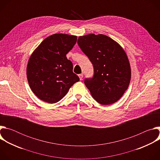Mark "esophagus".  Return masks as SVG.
Listing matches in <instances>:
<instances>
[{
  "mask_svg": "<svg viewBox=\"0 0 160 160\" xmlns=\"http://www.w3.org/2000/svg\"><path fill=\"white\" fill-rule=\"evenodd\" d=\"M78 77H79L80 80H83V74H80V75H78Z\"/></svg>",
  "mask_w": 160,
  "mask_h": 160,
  "instance_id": "esophagus-1",
  "label": "esophagus"
}]
</instances>
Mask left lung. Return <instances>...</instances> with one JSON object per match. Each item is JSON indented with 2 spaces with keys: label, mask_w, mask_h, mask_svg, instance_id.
Segmentation results:
<instances>
[{
  "label": "left lung",
  "mask_w": 160,
  "mask_h": 160,
  "mask_svg": "<svg viewBox=\"0 0 160 160\" xmlns=\"http://www.w3.org/2000/svg\"><path fill=\"white\" fill-rule=\"evenodd\" d=\"M77 43L94 66L93 78L84 82L91 95L102 105L116 102L128 88L131 78L125 50L117 42L103 34L80 36Z\"/></svg>",
  "instance_id": "obj_1"
}]
</instances>
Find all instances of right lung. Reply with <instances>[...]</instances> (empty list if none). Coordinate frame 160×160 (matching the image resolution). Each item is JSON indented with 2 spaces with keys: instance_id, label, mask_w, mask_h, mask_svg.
Segmentation results:
<instances>
[{
  "instance_id": "obj_1",
  "label": "right lung",
  "mask_w": 160,
  "mask_h": 160,
  "mask_svg": "<svg viewBox=\"0 0 160 160\" xmlns=\"http://www.w3.org/2000/svg\"><path fill=\"white\" fill-rule=\"evenodd\" d=\"M77 37L55 33L45 38L31 54L27 75L31 90L40 100L51 104L62 99L70 87L80 80L66 58Z\"/></svg>"
}]
</instances>
